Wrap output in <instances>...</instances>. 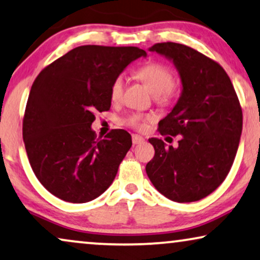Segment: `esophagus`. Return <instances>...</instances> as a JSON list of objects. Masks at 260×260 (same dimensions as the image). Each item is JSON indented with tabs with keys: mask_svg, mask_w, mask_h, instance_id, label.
I'll return each instance as SVG.
<instances>
[{
	"mask_svg": "<svg viewBox=\"0 0 260 260\" xmlns=\"http://www.w3.org/2000/svg\"><path fill=\"white\" fill-rule=\"evenodd\" d=\"M132 143L134 145L144 143V138L140 137V136H138V134H133V136H132Z\"/></svg>",
	"mask_w": 260,
	"mask_h": 260,
	"instance_id": "34e87169",
	"label": "esophagus"
}]
</instances>
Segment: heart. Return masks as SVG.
<instances>
[{
  "label": "heart",
  "instance_id": "1",
  "mask_svg": "<svg viewBox=\"0 0 260 260\" xmlns=\"http://www.w3.org/2000/svg\"><path fill=\"white\" fill-rule=\"evenodd\" d=\"M136 76L140 79L148 90L154 95L157 102L160 105H168L172 102L178 92V86L174 82V74L171 69L159 61H150L136 70ZM124 86L123 76H117L110 85V99L113 101H119L122 96ZM151 120V116H144L141 114H131L126 119L128 126L144 129L146 121Z\"/></svg>",
  "mask_w": 260,
  "mask_h": 260
}]
</instances>
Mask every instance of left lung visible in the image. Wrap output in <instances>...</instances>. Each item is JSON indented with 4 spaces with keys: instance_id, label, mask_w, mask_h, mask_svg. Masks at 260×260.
Masks as SVG:
<instances>
[{
    "instance_id": "obj_1",
    "label": "left lung",
    "mask_w": 260,
    "mask_h": 260,
    "mask_svg": "<svg viewBox=\"0 0 260 260\" xmlns=\"http://www.w3.org/2000/svg\"><path fill=\"white\" fill-rule=\"evenodd\" d=\"M148 50L174 63L182 92L158 124L161 136H181L178 145L148 139L155 153L146 174L169 200L205 199L224 181L237 154L243 131L238 96L222 67L199 51L176 43L155 44Z\"/></svg>"
}]
</instances>
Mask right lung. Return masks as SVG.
Segmentation results:
<instances>
[{"instance_id": "obj_1", "label": "right lung", "mask_w": 260, "mask_h": 260, "mask_svg": "<svg viewBox=\"0 0 260 260\" xmlns=\"http://www.w3.org/2000/svg\"><path fill=\"white\" fill-rule=\"evenodd\" d=\"M146 52L138 47L85 45L69 51L38 75L27 101L22 137L39 182L58 199L85 203L106 191L132 137L113 129L98 139L95 112L110 108V85Z\"/></svg>"}]
</instances>
